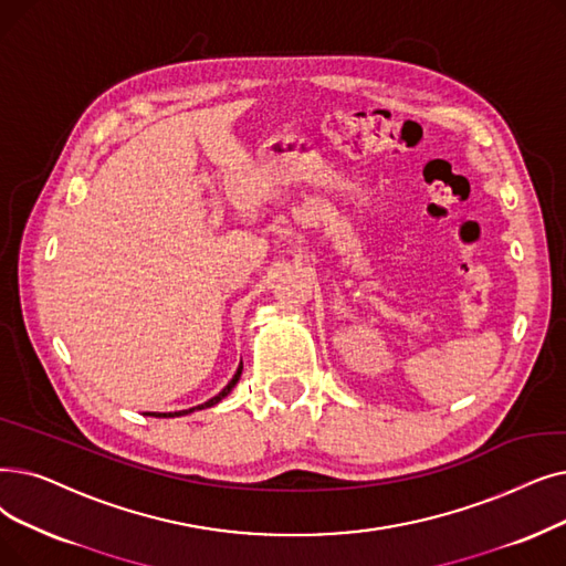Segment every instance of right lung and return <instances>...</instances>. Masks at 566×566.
<instances>
[{
    "mask_svg": "<svg viewBox=\"0 0 566 566\" xmlns=\"http://www.w3.org/2000/svg\"><path fill=\"white\" fill-rule=\"evenodd\" d=\"M240 375H242V363L238 365V370H235V375H233V379L217 392L214 398H210L208 402H203V405H199V407H191V409H182V411H166V413H161V411H147V416H157V419H176V416H187V413H191V411H199V409H208V407H214L217 402H222L229 392L235 388V384H238V379H240Z\"/></svg>",
    "mask_w": 566,
    "mask_h": 566,
    "instance_id": "right-lung-1",
    "label": "right lung"
}]
</instances>
